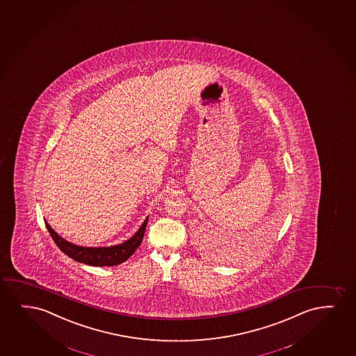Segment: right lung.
<instances>
[{
    "instance_id": "right-lung-1",
    "label": "right lung",
    "mask_w": 356,
    "mask_h": 356,
    "mask_svg": "<svg viewBox=\"0 0 356 356\" xmlns=\"http://www.w3.org/2000/svg\"><path fill=\"white\" fill-rule=\"evenodd\" d=\"M147 221H148V218L145 220V222L142 224L135 236L129 241L114 245V247H107V248H104V247L103 248H86V247H79L75 244L69 243L59 234H56L46 221H44V224H46V229H49L54 243L57 244V247L64 254H67L69 258L74 259L79 263L91 265V266H113V265L124 263L140 247L143 236H145V231H146Z\"/></svg>"
}]
</instances>
